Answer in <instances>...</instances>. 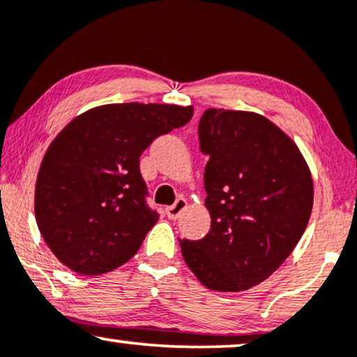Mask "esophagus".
I'll list each match as a JSON object with an SVG mask.
<instances>
[{"mask_svg":"<svg viewBox=\"0 0 357 357\" xmlns=\"http://www.w3.org/2000/svg\"><path fill=\"white\" fill-rule=\"evenodd\" d=\"M188 207V201L186 199H178V201H176L173 206H169V207H166V215H168V218H171V220H176V218H178L179 215H181L183 213V211L184 208Z\"/></svg>","mask_w":357,"mask_h":357,"instance_id":"obj_1","label":"esophagus"}]
</instances>
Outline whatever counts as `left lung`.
Instances as JSON below:
<instances>
[{"label":"left lung","mask_w":357,"mask_h":357,"mask_svg":"<svg viewBox=\"0 0 357 357\" xmlns=\"http://www.w3.org/2000/svg\"><path fill=\"white\" fill-rule=\"evenodd\" d=\"M211 230L179 240L202 286L241 292L258 286L289 258L313 207V179L302 151L256 112L207 109L199 122Z\"/></svg>","instance_id":"left-lung-1"}]
</instances>
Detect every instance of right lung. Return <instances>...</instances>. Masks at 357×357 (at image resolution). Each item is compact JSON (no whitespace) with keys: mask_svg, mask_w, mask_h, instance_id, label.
Listing matches in <instances>:
<instances>
[{"mask_svg":"<svg viewBox=\"0 0 357 357\" xmlns=\"http://www.w3.org/2000/svg\"><path fill=\"white\" fill-rule=\"evenodd\" d=\"M192 112L176 104H104L61 129L40 163L34 199L42 238L61 264L99 275L139 251L160 218L145 202L139 158Z\"/></svg>","mask_w":357,"mask_h":357,"instance_id":"1","label":"right lung"}]
</instances>
